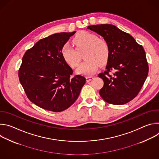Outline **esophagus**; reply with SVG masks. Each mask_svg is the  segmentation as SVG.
I'll list each match as a JSON object with an SVG mask.
<instances>
[{
  "label": "esophagus",
  "instance_id": "obj_1",
  "mask_svg": "<svg viewBox=\"0 0 159 159\" xmlns=\"http://www.w3.org/2000/svg\"><path fill=\"white\" fill-rule=\"evenodd\" d=\"M93 79H94V77H93V76H87V77H86V80L87 82L90 81L91 80H93Z\"/></svg>",
  "mask_w": 159,
  "mask_h": 159
}]
</instances>
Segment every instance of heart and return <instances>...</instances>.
<instances>
[{
	"instance_id": "1",
	"label": "heart",
	"mask_w": 159,
	"mask_h": 159,
	"mask_svg": "<svg viewBox=\"0 0 159 159\" xmlns=\"http://www.w3.org/2000/svg\"><path fill=\"white\" fill-rule=\"evenodd\" d=\"M73 42L75 48L69 43H65L61 48V53L64 61L72 68H75L80 60L79 52L86 50L84 55L86 60L77 69L79 74L92 75L97 70L99 63L103 65L107 61L109 57V45L105 40L99 39L98 35L80 31L75 36Z\"/></svg>"
}]
</instances>
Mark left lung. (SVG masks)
<instances>
[{"mask_svg": "<svg viewBox=\"0 0 159 159\" xmlns=\"http://www.w3.org/2000/svg\"><path fill=\"white\" fill-rule=\"evenodd\" d=\"M87 29L102 36L109 47L106 70L98 75L104 81L99 90L101 97L112 104L121 105L131 101L140 91L148 74L143 47L130 34L114 25H93Z\"/></svg>", "mask_w": 159, "mask_h": 159, "instance_id": "left-lung-1", "label": "left lung"}]
</instances>
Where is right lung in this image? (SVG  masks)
<instances>
[{"instance_id": "obj_1", "label": "right lung", "mask_w": 159, "mask_h": 159, "mask_svg": "<svg viewBox=\"0 0 159 159\" xmlns=\"http://www.w3.org/2000/svg\"><path fill=\"white\" fill-rule=\"evenodd\" d=\"M75 33H59L43 38L22 57L18 72L20 83L28 98L41 108L53 112L68 109L85 83L84 76L71 77L73 70L61 53Z\"/></svg>"}]
</instances>
